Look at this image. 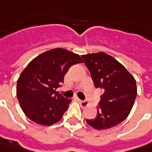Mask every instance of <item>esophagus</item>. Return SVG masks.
<instances>
[{
  "label": "esophagus",
  "mask_w": 152,
  "mask_h": 152,
  "mask_svg": "<svg viewBox=\"0 0 152 152\" xmlns=\"http://www.w3.org/2000/svg\"><path fill=\"white\" fill-rule=\"evenodd\" d=\"M78 102L80 103V104H81V106H82V107H86V106H88V101H86V100H81V99H78Z\"/></svg>",
  "instance_id": "esophagus-1"
}]
</instances>
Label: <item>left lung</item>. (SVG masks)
<instances>
[{"mask_svg": "<svg viewBox=\"0 0 152 152\" xmlns=\"http://www.w3.org/2000/svg\"><path fill=\"white\" fill-rule=\"evenodd\" d=\"M96 88L103 94L94 119L87 123L98 130L110 129L129 115L137 96L134 77L113 57L102 52L83 55Z\"/></svg>", "mask_w": 152, "mask_h": 152, "instance_id": "left-lung-1", "label": "left lung"}]
</instances>
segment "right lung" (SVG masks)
<instances>
[{"label": "right lung", "mask_w": 152, "mask_h": 152, "mask_svg": "<svg viewBox=\"0 0 152 152\" xmlns=\"http://www.w3.org/2000/svg\"><path fill=\"white\" fill-rule=\"evenodd\" d=\"M83 63L78 54L54 48L36 57L23 69L17 83V97L25 115L40 125L50 126L61 120L71 99L58 88L70 66Z\"/></svg>", "instance_id": "1"}]
</instances>
